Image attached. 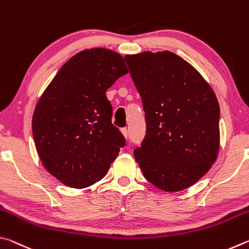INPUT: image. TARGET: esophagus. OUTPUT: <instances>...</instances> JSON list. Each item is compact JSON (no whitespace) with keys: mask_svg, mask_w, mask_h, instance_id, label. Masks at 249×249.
<instances>
[{"mask_svg":"<svg viewBox=\"0 0 249 249\" xmlns=\"http://www.w3.org/2000/svg\"><path fill=\"white\" fill-rule=\"evenodd\" d=\"M121 132H122V134L124 135V137H125V138H127V137H128V129H127V128H122V129H121Z\"/></svg>","mask_w":249,"mask_h":249,"instance_id":"obj_1","label":"esophagus"}]
</instances>
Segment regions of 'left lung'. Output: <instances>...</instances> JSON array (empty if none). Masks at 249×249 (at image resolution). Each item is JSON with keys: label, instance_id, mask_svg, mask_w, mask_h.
<instances>
[{"label": "left lung", "instance_id": "left-lung-1", "mask_svg": "<svg viewBox=\"0 0 249 249\" xmlns=\"http://www.w3.org/2000/svg\"><path fill=\"white\" fill-rule=\"evenodd\" d=\"M142 96L146 135L134 157L160 190H184L210 170L220 147V105L193 67L170 52L124 57Z\"/></svg>", "mask_w": 249, "mask_h": 249}]
</instances>
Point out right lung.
Here are the masks:
<instances>
[{
	"label": "right lung",
	"instance_id": "add662e5",
	"mask_svg": "<svg viewBox=\"0 0 249 249\" xmlns=\"http://www.w3.org/2000/svg\"><path fill=\"white\" fill-rule=\"evenodd\" d=\"M127 72L115 52L82 50L61 67L37 103L32 122L37 153L46 170L68 187L102 179L125 146L105 92Z\"/></svg>",
	"mask_w": 249,
	"mask_h": 249
}]
</instances>
